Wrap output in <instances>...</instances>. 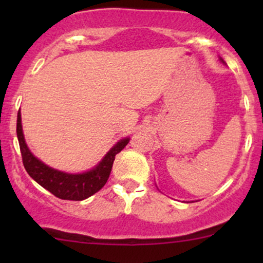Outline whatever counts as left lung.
Masks as SVG:
<instances>
[{"mask_svg": "<svg viewBox=\"0 0 263 263\" xmlns=\"http://www.w3.org/2000/svg\"><path fill=\"white\" fill-rule=\"evenodd\" d=\"M220 60H221V62H222V63H224V60H222V59H221V58H220Z\"/></svg>", "mask_w": 263, "mask_h": 263, "instance_id": "obj_1", "label": "left lung"}]
</instances>
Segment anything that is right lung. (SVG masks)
I'll return each mask as SVG.
<instances>
[{
    "instance_id": "obj_1",
    "label": "right lung",
    "mask_w": 263,
    "mask_h": 263,
    "mask_svg": "<svg viewBox=\"0 0 263 263\" xmlns=\"http://www.w3.org/2000/svg\"><path fill=\"white\" fill-rule=\"evenodd\" d=\"M17 137L27 173L39 185L52 193L57 198L64 200H84L98 193L107 182L115 156L121 152L129 141V138L126 137L114 144L112 148H110L104 158L91 170L83 173H66L49 167L31 152L23 135L21 111H18L17 115Z\"/></svg>"
}]
</instances>
